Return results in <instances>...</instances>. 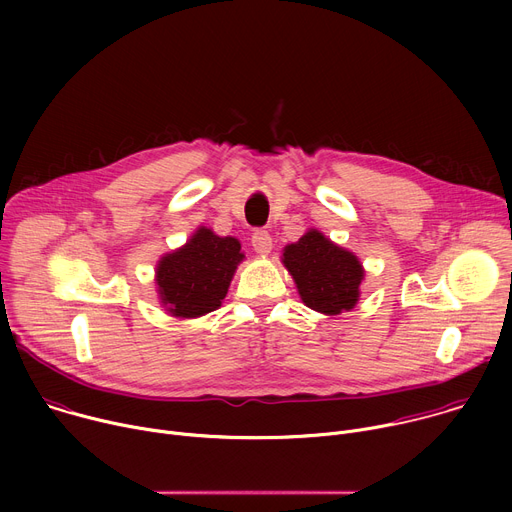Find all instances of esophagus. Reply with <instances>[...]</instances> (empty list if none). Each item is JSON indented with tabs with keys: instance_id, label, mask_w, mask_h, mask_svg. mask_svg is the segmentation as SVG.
Instances as JSON below:
<instances>
[{
	"instance_id": "esophagus-1",
	"label": "esophagus",
	"mask_w": 512,
	"mask_h": 512,
	"mask_svg": "<svg viewBox=\"0 0 512 512\" xmlns=\"http://www.w3.org/2000/svg\"><path fill=\"white\" fill-rule=\"evenodd\" d=\"M251 245H253V249H255L259 255H267V253H271L273 241H271L269 231H265V229H257V231L251 235Z\"/></svg>"
}]
</instances>
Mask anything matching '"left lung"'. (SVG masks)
<instances>
[{
    "instance_id": "1",
    "label": "left lung",
    "mask_w": 512,
    "mask_h": 512,
    "mask_svg": "<svg viewBox=\"0 0 512 512\" xmlns=\"http://www.w3.org/2000/svg\"><path fill=\"white\" fill-rule=\"evenodd\" d=\"M283 265L294 275L304 304L316 312L336 316L358 302L362 265L314 229L285 247Z\"/></svg>"
}]
</instances>
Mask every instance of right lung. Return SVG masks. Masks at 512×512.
<instances>
[{
    "mask_svg": "<svg viewBox=\"0 0 512 512\" xmlns=\"http://www.w3.org/2000/svg\"><path fill=\"white\" fill-rule=\"evenodd\" d=\"M243 261L241 243L216 237L210 229L196 235L158 265L160 298L170 314L196 318L221 306L237 265Z\"/></svg>",
    "mask_w": 512,
    "mask_h": 512,
    "instance_id": "add662e5",
    "label": "right lung"
}]
</instances>
